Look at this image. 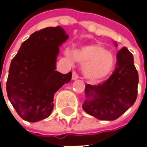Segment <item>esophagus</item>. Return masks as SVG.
Wrapping results in <instances>:
<instances>
[{
	"mask_svg": "<svg viewBox=\"0 0 147 147\" xmlns=\"http://www.w3.org/2000/svg\"><path fill=\"white\" fill-rule=\"evenodd\" d=\"M78 78H79L78 74L76 73V71H74L73 73H72V80H77Z\"/></svg>",
	"mask_w": 147,
	"mask_h": 147,
	"instance_id": "34e87169",
	"label": "esophagus"
}]
</instances>
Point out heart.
<instances>
[{
	"label": "heart",
	"mask_w": 147,
	"mask_h": 147,
	"mask_svg": "<svg viewBox=\"0 0 147 147\" xmlns=\"http://www.w3.org/2000/svg\"><path fill=\"white\" fill-rule=\"evenodd\" d=\"M66 56L74 59L83 66L84 76L90 81L97 82L108 76L114 66L113 54L100 44L84 46L75 51H66Z\"/></svg>",
	"instance_id": "heart-1"
}]
</instances>
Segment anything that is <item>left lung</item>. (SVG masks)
<instances>
[{"label": "left lung", "instance_id": "1", "mask_svg": "<svg viewBox=\"0 0 147 147\" xmlns=\"http://www.w3.org/2000/svg\"><path fill=\"white\" fill-rule=\"evenodd\" d=\"M138 84L134 57L124 47L117 53L115 69L107 80L97 85L86 84L83 109L99 120L117 119L135 102Z\"/></svg>", "mask_w": 147, "mask_h": 147}]
</instances>
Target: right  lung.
Here are the masks:
<instances>
[{
  "mask_svg": "<svg viewBox=\"0 0 147 147\" xmlns=\"http://www.w3.org/2000/svg\"><path fill=\"white\" fill-rule=\"evenodd\" d=\"M68 38L60 26L34 32L22 42L11 61L6 83L8 97L22 118L37 122L51 115L54 96L71 80L72 73L55 71L59 47Z\"/></svg>",
  "mask_w": 147,
  "mask_h": 147,
  "instance_id": "1",
  "label": "right lung"
}]
</instances>
